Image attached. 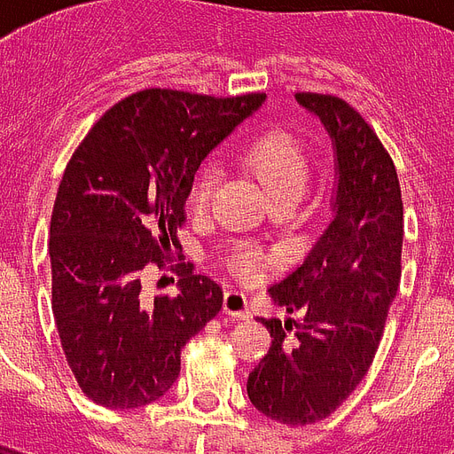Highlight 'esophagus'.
Listing matches in <instances>:
<instances>
[{"instance_id":"obj_1","label":"esophagus","mask_w":454,"mask_h":454,"mask_svg":"<svg viewBox=\"0 0 454 454\" xmlns=\"http://www.w3.org/2000/svg\"><path fill=\"white\" fill-rule=\"evenodd\" d=\"M223 312L228 317H250V305H247V295L240 291H228L223 295Z\"/></svg>"}]
</instances>
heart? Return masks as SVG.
<instances>
[{
  "label": "heart",
  "mask_w": 454,
  "mask_h": 454,
  "mask_svg": "<svg viewBox=\"0 0 454 454\" xmlns=\"http://www.w3.org/2000/svg\"><path fill=\"white\" fill-rule=\"evenodd\" d=\"M247 160L271 194V200H301L305 187L310 183V156L305 146L288 132H270L260 137L247 151ZM216 190V168L207 166L197 177L192 187V207L197 211H204L209 207L211 197ZM264 262V254L257 247L243 245L228 260V270L238 278L257 277L260 264Z\"/></svg>",
  "instance_id": "obj_1"
}]
</instances>
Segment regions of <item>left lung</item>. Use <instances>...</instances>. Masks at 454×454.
<instances>
[{
	"instance_id": "8db88e82",
	"label": "left lung",
	"mask_w": 454,
	"mask_h": 454,
	"mask_svg": "<svg viewBox=\"0 0 454 454\" xmlns=\"http://www.w3.org/2000/svg\"><path fill=\"white\" fill-rule=\"evenodd\" d=\"M337 149L334 218L310 254L270 288L301 320H262L270 354L247 378L257 411L286 426L317 424L364 380L402 278L404 207L392 156L364 115L330 93H295Z\"/></svg>"
}]
</instances>
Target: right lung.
<instances>
[{
    "label": "right lung",
    "instance_id": "right-lung-1",
    "mask_svg": "<svg viewBox=\"0 0 454 454\" xmlns=\"http://www.w3.org/2000/svg\"><path fill=\"white\" fill-rule=\"evenodd\" d=\"M264 98L137 90L74 151L50 218L52 315L90 402L137 409L163 397L180 375L183 347L221 310L223 291L180 257L177 228L204 156ZM173 256L181 291L149 299L141 271L165 269Z\"/></svg>",
    "mask_w": 454,
    "mask_h": 454
}]
</instances>
